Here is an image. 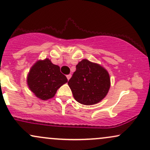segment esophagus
<instances>
[{
	"mask_svg": "<svg viewBox=\"0 0 150 150\" xmlns=\"http://www.w3.org/2000/svg\"><path fill=\"white\" fill-rule=\"evenodd\" d=\"M71 76H72V75H70H70H67L66 77H67V78H68V80H69L71 78Z\"/></svg>",
	"mask_w": 150,
	"mask_h": 150,
	"instance_id": "obj_1",
	"label": "esophagus"
}]
</instances>
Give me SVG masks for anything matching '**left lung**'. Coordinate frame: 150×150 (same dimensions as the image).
Listing matches in <instances>:
<instances>
[{
    "label": "left lung",
    "mask_w": 150,
    "mask_h": 150,
    "mask_svg": "<svg viewBox=\"0 0 150 150\" xmlns=\"http://www.w3.org/2000/svg\"><path fill=\"white\" fill-rule=\"evenodd\" d=\"M77 102L93 105L100 102L108 94L111 86L108 71L98 63L83 59L68 82Z\"/></svg>",
    "instance_id": "1"
}]
</instances>
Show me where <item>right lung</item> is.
Returning <instances> with one entry per match:
<instances>
[{
    "label": "right lung",
    "mask_w": 150,
    "mask_h": 150,
    "mask_svg": "<svg viewBox=\"0 0 150 150\" xmlns=\"http://www.w3.org/2000/svg\"><path fill=\"white\" fill-rule=\"evenodd\" d=\"M68 82L61 73L60 67L49 58L39 60L32 65L27 77L29 88L42 100H48L55 96L58 89Z\"/></svg>",
    "instance_id": "1"
}]
</instances>
